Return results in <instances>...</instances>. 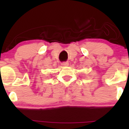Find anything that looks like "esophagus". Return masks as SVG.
<instances>
[{"label":"esophagus","instance_id":"obj_1","mask_svg":"<svg viewBox=\"0 0 129 129\" xmlns=\"http://www.w3.org/2000/svg\"><path fill=\"white\" fill-rule=\"evenodd\" d=\"M62 66H69V62H62L61 63Z\"/></svg>","mask_w":129,"mask_h":129}]
</instances>
